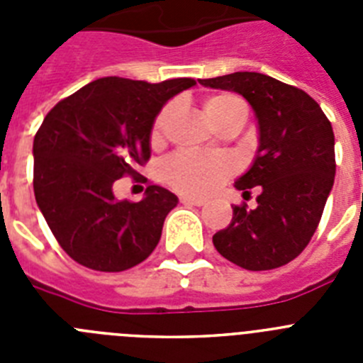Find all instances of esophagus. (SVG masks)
<instances>
[{
    "label": "esophagus",
    "mask_w": 363,
    "mask_h": 363,
    "mask_svg": "<svg viewBox=\"0 0 363 363\" xmlns=\"http://www.w3.org/2000/svg\"><path fill=\"white\" fill-rule=\"evenodd\" d=\"M179 201L185 205H196V207H201V205H205V200L203 198H194V196H182L179 198Z\"/></svg>",
    "instance_id": "obj_1"
}]
</instances>
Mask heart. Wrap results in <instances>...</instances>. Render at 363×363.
<instances>
[{
  "label": "heart",
  "instance_id": "obj_1",
  "mask_svg": "<svg viewBox=\"0 0 363 363\" xmlns=\"http://www.w3.org/2000/svg\"><path fill=\"white\" fill-rule=\"evenodd\" d=\"M176 105L169 104L160 111L150 129V145L160 147L165 140L167 123ZM207 116L214 125L238 111H247L245 104L234 94H214L203 101ZM234 171V162L227 156H200V154H176L163 165V179L182 194L207 196L220 187Z\"/></svg>",
  "mask_w": 363,
  "mask_h": 363
}]
</instances>
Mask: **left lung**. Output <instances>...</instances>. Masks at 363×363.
<instances>
[{"mask_svg":"<svg viewBox=\"0 0 363 363\" xmlns=\"http://www.w3.org/2000/svg\"><path fill=\"white\" fill-rule=\"evenodd\" d=\"M201 85L242 94L258 120V150L251 169L234 182L256 209L234 205L233 220L213 236L216 251L247 271L289 264L313 238L335 184V134L307 92L259 72L200 79Z\"/></svg>","mask_w":363,"mask_h":363,"instance_id":"1","label":"left lung"}]
</instances>
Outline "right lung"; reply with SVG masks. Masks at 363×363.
<instances>
[{"mask_svg":"<svg viewBox=\"0 0 363 363\" xmlns=\"http://www.w3.org/2000/svg\"><path fill=\"white\" fill-rule=\"evenodd\" d=\"M196 82L162 83L111 76L54 105L34 136V196L63 251L94 271L120 272L149 258L178 203L149 185L142 201L118 200L114 182L140 176L150 129L163 105Z\"/></svg>","mask_w":363,"mask_h":363,"instance_id":"obj_1","label":"right lung"}]
</instances>
